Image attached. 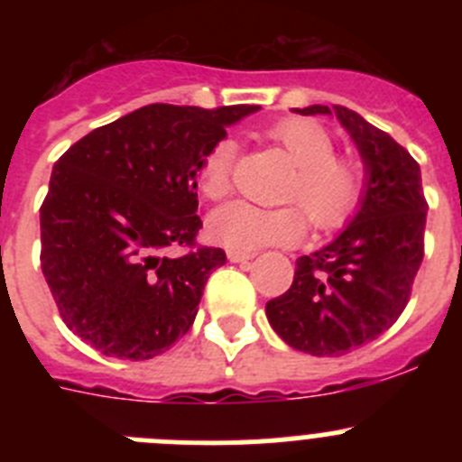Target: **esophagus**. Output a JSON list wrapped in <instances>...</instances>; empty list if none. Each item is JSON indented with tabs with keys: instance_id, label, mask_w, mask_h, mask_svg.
Instances as JSON below:
<instances>
[{
	"instance_id": "esophagus-1",
	"label": "esophagus",
	"mask_w": 462,
	"mask_h": 462,
	"mask_svg": "<svg viewBox=\"0 0 462 462\" xmlns=\"http://www.w3.org/2000/svg\"><path fill=\"white\" fill-rule=\"evenodd\" d=\"M228 261H234V263H247L250 259H254L252 252H240V250H226Z\"/></svg>"
}]
</instances>
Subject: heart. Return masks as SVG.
<instances>
[{
	"instance_id": "heart-1",
	"label": "heart",
	"mask_w": 462,
	"mask_h": 462,
	"mask_svg": "<svg viewBox=\"0 0 462 462\" xmlns=\"http://www.w3.org/2000/svg\"><path fill=\"white\" fill-rule=\"evenodd\" d=\"M268 136L291 157L296 175L284 199L298 206L261 208L234 201L212 212L210 234L234 250H259L266 245H293L308 234V216L319 231H336L356 215L365 191V173L356 159L336 154V138L308 117H284ZM234 141L215 143L199 166V189L210 201H222L234 187ZM306 211L303 213L302 210Z\"/></svg>"
}]
</instances>
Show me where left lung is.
Segmentation results:
<instances>
[{
	"label": "left lung",
	"mask_w": 462,
	"mask_h": 462,
	"mask_svg": "<svg viewBox=\"0 0 462 462\" xmlns=\"http://www.w3.org/2000/svg\"><path fill=\"white\" fill-rule=\"evenodd\" d=\"M336 116L356 143L365 191L336 240L296 261L291 287L266 303L273 330L312 356H342L395 324L423 261L428 203L421 169L386 132L345 106H308Z\"/></svg>",
	"instance_id": "obj_1"
}]
</instances>
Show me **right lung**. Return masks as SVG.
<instances>
[{"label": "right lung", "mask_w": 462, "mask_h": 462, "mask_svg": "<svg viewBox=\"0 0 462 462\" xmlns=\"http://www.w3.org/2000/svg\"><path fill=\"white\" fill-rule=\"evenodd\" d=\"M256 110L150 104L57 159L41 206V271L80 340L145 361L191 328L208 277L226 261L196 245V175L226 126Z\"/></svg>", "instance_id": "obj_1"}]
</instances>
